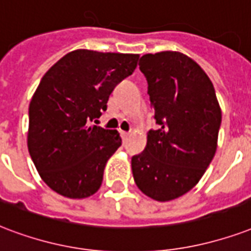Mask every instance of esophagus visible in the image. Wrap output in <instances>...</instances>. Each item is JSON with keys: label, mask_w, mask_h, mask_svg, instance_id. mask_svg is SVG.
I'll list each match as a JSON object with an SVG mask.
<instances>
[{"label": "esophagus", "mask_w": 251, "mask_h": 251, "mask_svg": "<svg viewBox=\"0 0 251 251\" xmlns=\"http://www.w3.org/2000/svg\"><path fill=\"white\" fill-rule=\"evenodd\" d=\"M120 134H121V138H122V141H126V139H127V137H129V133H127V131H120Z\"/></svg>", "instance_id": "esophagus-1"}]
</instances>
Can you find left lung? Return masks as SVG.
Listing matches in <instances>:
<instances>
[{"label":"left lung","mask_w":251,"mask_h":251,"mask_svg":"<svg viewBox=\"0 0 251 251\" xmlns=\"http://www.w3.org/2000/svg\"><path fill=\"white\" fill-rule=\"evenodd\" d=\"M139 70L159 129L131 158L134 181L149 198L170 201L194 188L213 159L221 109L208 75L184 53H146Z\"/></svg>","instance_id":"1"}]
</instances>
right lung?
I'll use <instances>...</instances> for the list:
<instances>
[{"label": "right lung", "instance_id": "add662e5", "mask_svg": "<svg viewBox=\"0 0 251 251\" xmlns=\"http://www.w3.org/2000/svg\"><path fill=\"white\" fill-rule=\"evenodd\" d=\"M138 53L75 50L42 77L28 106L27 147L50 188L85 199L102 183L105 164L121 146L117 130L91 125L109 96L133 74Z\"/></svg>", "mask_w": 251, "mask_h": 251}]
</instances>
